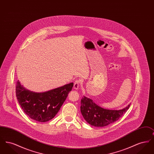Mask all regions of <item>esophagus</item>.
Here are the masks:
<instances>
[{
    "mask_svg": "<svg viewBox=\"0 0 154 154\" xmlns=\"http://www.w3.org/2000/svg\"><path fill=\"white\" fill-rule=\"evenodd\" d=\"M80 83L81 81L80 80H77L75 81L74 82V88L75 89H77L80 86Z\"/></svg>",
    "mask_w": 154,
    "mask_h": 154,
    "instance_id": "obj_1",
    "label": "esophagus"
}]
</instances>
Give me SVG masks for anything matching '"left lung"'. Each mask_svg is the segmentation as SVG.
I'll return each instance as SVG.
<instances>
[{
    "label": "left lung",
    "mask_w": 154,
    "mask_h": 154,
    "mask_svg": "<svg viewBox=\"0 0 154 154\" xmlns=\"http://www.w3.org/2000/svg\"><path fill=\"white\" fill-rule=\"evenodd\" d=\"M81 112L84 118L88 124L97 127L105 126L117 121L129 109L131 105L129 104L122 110H106L85 96L81 99Z\"/></svg>",
    "instance_id": "obj_1"
}]
</instances>
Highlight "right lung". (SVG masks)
<instances>
[{"label": "right lung", "instance_id": "1", "mask_svg": "<svg viewBox=\"0 0 154 154\" xmlns=\"http://www.w3.org/2000/svg\"><path fill=\"white\" fill-rule=\"evenodd\" d=\"M73 83L65 85L47 92L36 93L23 88L18 81L16 96L25 113L38 122H47L54 117L72 91Z\"/></svg>", "mask_w": 154, "mask_h": 154}]
</instances>
